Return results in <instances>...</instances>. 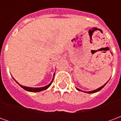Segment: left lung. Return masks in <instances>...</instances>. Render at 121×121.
Returning <instances> with one entry per match:
<instances>
[{
  "instance_id": "left-lung-1",
  "label": "left lung",
  "mask_w": 121,
  "mask_h": 121,
  "mask_svg": "<svg viewBox=\"0 0 121 121\" xmlns=\"http://www.w3.org/2000/svg\"><path fill=\"white\" fill-rule=\"evenodd\" d=\"M108 82H107L106 83V84H104V86H102L100 87H99V89H95V90H93V91H86V93H96V92H98V91H100V90H101V89H102V88H103V87H104L105 86H106V84L107 83H108ZM76 89H77V90H78V91H82V90H80V89H78V88H76ZM83 92H84V91H83Z\"/></svg>"
}]
</instances>
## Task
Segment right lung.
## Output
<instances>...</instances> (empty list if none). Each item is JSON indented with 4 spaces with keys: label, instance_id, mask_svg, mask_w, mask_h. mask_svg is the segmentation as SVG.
<instances>
[{
    "label": "right lung",
    "instance_id": "1",
    "mask_svg": "<svg viewBox=\"0 0 121 121\" xmlns=\"http://www.w3.org/2000/svg\"><path fill=\"white\" fill-rule=\"evenodd\" d=\"M53 80H54V77H53L52 80V82H50V84H48V85H47V86H45V87H34H34H29L23 86L20 85L19 84H19L20 86L22 88H23V89H25V90H26V91H30V92H39V91H43V90H45V89H47V88H48V87L50 86V85L52 84V83ZM16 82L17 83V82Z\"/></svg>",
    "mask_w": 121,
    "mask_h": 121
}]
</instances>
